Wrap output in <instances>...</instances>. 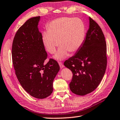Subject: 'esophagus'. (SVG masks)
<instances>
[{"mask_svg":"<svg viewBox=\"0 0 120 120\" xmlns=\"http://www.w3.org/2000/svg\"><path fill=\"white\" fill-rule=\"evenodd\" d=\"M58 64H59L60 67L61 69H62L63 68H64V65H63V63L62 62H58Z\"/></svg>","mask_w":120,"mask_h":120,"instance_id":"1","label":"esophagus"}]
</instances>
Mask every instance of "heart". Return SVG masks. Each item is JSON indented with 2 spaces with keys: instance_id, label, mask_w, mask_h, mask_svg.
I'll list each match as a JSON object with an SVG mask.
<instances>
[{
  "instance_id": "b5f03b06",
  "label": "heart",
  "mask_w": 120,
  "mask_h": 120,
  "mask_svg": "<svg viewBox=\"0 0 120 120\" xmlns=\"http://www.w3.org/2000/svg\"><path fill=\"white\" fill-rule=\"evenodd\" d=\"M47 30L42 33V44L47 51L52 54L55 53L59 45L60 48L54 56L57 60L67 57L68 52L74 54L78 51L83 44L86 33L82 20L67 17L53 20L47 25Z\"/></svg>"
}]
</instances>
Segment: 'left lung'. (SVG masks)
Wrapping results in <instances>:
<instances>
[{
    "instance_id": "left-lung-1",
    "label": "left lung",
    "mask_w": 120,
    "mask_h": 120,
    "mask_svg": "<svg viewBox=\"0 0 120 120\" xmlns=\"http://www.w3.org/2000/svg\"><path fill=\"white\" fill-rule=\"evenodd\" d=\"M89 26L82 46L75 54L64 63L71 70V91L85 95L97 88L102 81L107 66L105 38L98 24L89 17Z\"/></svg>"
}]
</instances>
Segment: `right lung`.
<instances>
[{"instance_id":"right-lung-1","label":"right lung","mask_w":120,"mask_h":120,"mask_svg":"<svg viewBox=\"0 0 120 120\" xmlns=\"http://www.w3.org/2000/svg\"><path fill=\"white\" fill-rule=\"evenodd\" d=\"M40 16L28 19L18 29L13 39L12 56L18 81L31 96L45 98L53 91V82L60 70L56 61L50 59L38 30Z\"/></svg>"}]
</instances>
